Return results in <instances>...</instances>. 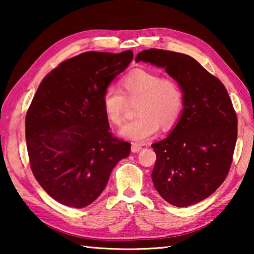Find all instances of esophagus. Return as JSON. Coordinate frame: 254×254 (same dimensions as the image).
Returning <instances> with one entry per match:
<instances>
[{
    "instance_id": "1",
    "label": "esophagus",
    "mask_w": 254,
    "mask_h": 254,
    "mask_svg": "<svg viewBox=\"0 0 254 254\" xmlns=\"http://www.w3.org/2000/svg\"><path fill=\"white\" fill-rule=\"evenodd\" d=\"M141 149H142V147H141V145H140L139 143L132 142V144H131V151H132V152L136 153V152H139Z\"/></svg>"
}]
</instances>
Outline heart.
I'll return each instance as SVG.
<instances>
[{
	"instance_id": "heart-1",
	"label": "heart",
	"mask_w": 254,
	"mask_h": 254,
	"mask_svg": "<svg viewBox=\"0 0 254 254\" xmlns=\"http://www.w3.org/2000/svg\"><path fill=\"white\" fill-rule=\"evenodd\" d=\"M119 91L107 87L102 95V107L107 121L121 127L128 110V103L136 104V119L122 127L120 134L126 139L144 142L158 132L170 130L178 123L185 107L182 84L174 77L136 68L120 81Z\"/></svg>"
}]
</instances>
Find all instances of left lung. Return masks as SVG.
<instances>
[{"label":"left lung","instance_id":"8db88e82","mask_svg":"<svg viewBox=\"0 0 254 254\" xmlns=\"http://www.w3.org/2000/svg\"><path fill=\"white\" fill-rule=\"evenodd\" d=\"M135 62L165 68L185 93V107L170 134L152 144L151 177L163 199L187 207L210 196L224 182L233 160L238 117L225 86L190 56L149 49Z\"/></svg>","mask_w":254,"mask_h":254}]
</instances>
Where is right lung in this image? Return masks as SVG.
<instances>
[{
    "instance_id": "1",
    "label": "right lung",
    "mask_w": 254,
    "mask_h": 254,
    "mask_svg": "<svg viewBox=\"0 0 254 254\" xmlns=\"http://www.w3.org/2000/svg\"><path fill=\"white\" fill-rule=\"evenodd\" d=\"M132 59L131 50L87 51L60 63L38 87L25 117L30 167L58 203L76 208L93 203L130 154L131 144L109 131L102 95Z\"/></svg>"
}]
</instances>
